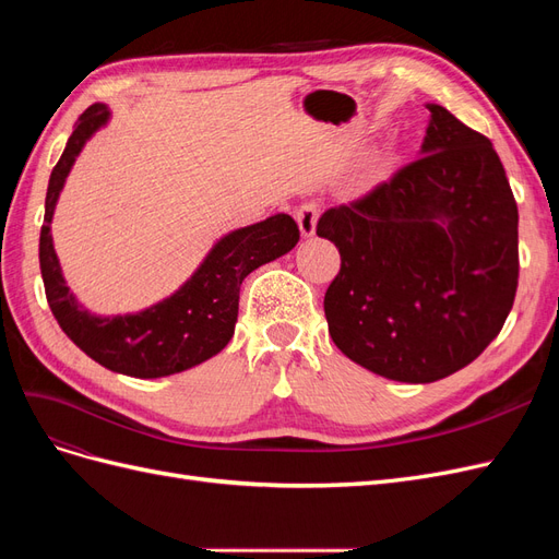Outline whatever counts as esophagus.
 <instances>
[{"label":"esophagus","instance_id":"1","mask_svg":"<svg viewBox=\"0 0 559 559\" xmlns=\"http://www.w3.org/2000/svg\"><path fill=\"white\" fill-rule=\"evenodd\" d=\"M296 222H298V228L300 233L306 235V238H310V235H314V228H317V218H319V202L317 200H306L300 202V205L296 207L294 212Z\"/></svg>","mask_w":559,"mask_h":559}]
</instances>
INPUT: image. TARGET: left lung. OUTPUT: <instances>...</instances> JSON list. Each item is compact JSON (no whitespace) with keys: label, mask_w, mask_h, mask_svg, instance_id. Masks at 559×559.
Segmentation results:
<instances>
[{"label":"left lung","mask_w":559,"mask_h":559,"mask_svg":"<svg viewBox=\"0 0 559 559\" xmlns=\"http://www.w3.org/2000/svg\"><path fill=\"white\" fill-rule=\"evenodd\" d=\"M421 156L319 216L341 251L324 312L335 347L399 382H436L478 359L520 275L518 205L497 151L441 105Z\"/></svg>","instance_id":"obj_1"}]
</instances>
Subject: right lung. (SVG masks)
Segmentation results:
<instances>
[{
	"mask_svg": "<svg viewBox=\"0 0 559 559\" xmlns=\"http://www.w3.org/2000/svg\"><path fill=\"white\" fill-rule=\"evenodd\" d=\"M107 118L105 105L83 111L50 173L39 238L46 300L67 337L99 366L130 378H165L207 361L228 345L238 321L242 280L251 270L292 251L300 233L289 214H275L216 242L195 275L158 306L123 317H95L83 310L64 286L50 238V218L79 151Z\"/></svg>",
	"mask_w": 559,
	"mask_h": 559,
	"instance_id": "right-lung-1",
	"label": "right lung"
}]
</instances>
